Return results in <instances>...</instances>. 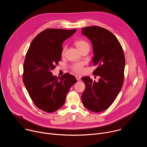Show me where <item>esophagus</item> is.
<instances>
[{
  "instance_id": "1",
  "label": "esophagus",
  "mask_w": 147,
  "mask_h": 147,
  "mask_svg": "<svg viewBox=\"0 0 147 147\" xmlns=\"http://www.w3.org/2000/svg\"><path fill=\"white\" fill-rule=\"evenodd\" d=\"M75 77H76V79H77V81H79V80H80V78H81V76H78V75H76Z\"/></svg>"
}]
</instances>
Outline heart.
<instances>
[{
    "label": "heart",
    "instance_id": "heart-1",
    "mask_svg": "<svg viewBox=\"0 0 147 147\" xmlns=\"http://www.w3.org/2000/svg\"><path fill=\"white\" fill-rule=\"evenodd\" d=\"M74 44L80 52H81L85 50H89V48H90L89 44L86 41H85L84 40H82V39L77 40L75 41ZM66 48H67L66 45H65L63 47L62 52H61V54L62 55H63L65 54L66 50ZM71 69L73 71H74L76 73H81L84 70L83 63H77L73 64L71 66Z\"/></svg>",
    "mask_w": 147,
    "mask_h": 147
}]
</instances>
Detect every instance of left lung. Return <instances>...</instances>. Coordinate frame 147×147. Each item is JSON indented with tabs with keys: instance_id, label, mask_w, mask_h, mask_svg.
I'll list each match as a JSON object with an SVG mask.
<instances>
[{
	"instance_id": "left-lung-1",
	"label": "left lung",
	"mask_w": 147,
	"mask_h": 147,
	"mask_svg": "<svg viewBox=\"0 0 147 147\" xmlns=\"http://www.w3.org/2000/svg\"><path fill=\"white\" fill-rule=\"evenodd\" d=\"M81 33L92 42V61L93 65L97 66L93 74L100 77L97 82L89 77H82L85 89L81 99L87 109L99 113L113 104L122 87L125 55L117 38L107 29L92 26L82 28Z\"/></svg>"
}]
</instances>
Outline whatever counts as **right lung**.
<instances>
[{"label":"right lung","instance_id":"right-lung-1","mask_svg":"<svg viewBox=\"0 0 147 147\" xmlns=\"http://www.w3.org/2000/svg\"><path fill=\"white\" fill-rule=\"evenodd\" d=\"M76 29H47L32 40L24 63L23 82L37 107L54 112L64 105L66 96L76 78L66 73L60 78L51 72L61 59L63 41Z\"/></svg>","mask_w":147,"mask_h":147}]
</instances>
